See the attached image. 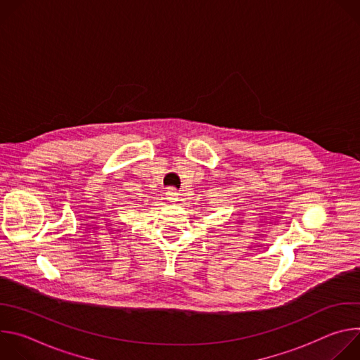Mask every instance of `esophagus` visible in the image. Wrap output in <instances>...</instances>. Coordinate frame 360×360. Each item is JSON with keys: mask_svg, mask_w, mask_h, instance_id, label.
I'll list each match as a JSON object with an SVG mask.
<instances>
[{"mask_svg": "<svg viewBox=\"0 0 360 360\" xmlns=\"http://www.w3.org/2000/svg\"><path fill=\"white\" fill-rule=\"evenodd\" d=\"M165 195H167L168 202H171V203H175L179 199V193L175 189H168Z\"/></svg>", "mask_w": 360, "mask_h": 360, "instance_id": "esophagus-1", "label": "esophagus"}]
</instances>
